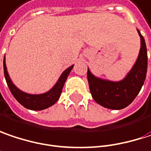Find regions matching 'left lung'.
Returning a JSON list of instances; mask_svg holds the SVG:
<instances>
[{"label":"left lung","mask_w":151,"mask_h":151,"mask_svg":"<svg viewBox=\"0 0 151 151\" xmlns=\"http://www.w3.org/2000/svg\"><path fill=\"white\" fill-rule=\"evenodd\" d=\"M140 50L137 59L130 72L119 81H111L96 77L88 68L87 78L93 99L100 105L111 110H121L132 103L139 93L146 78L148 57L143 35L138 29Z\"/></svg>","instance_id":"8db88e82"}]
</instances>
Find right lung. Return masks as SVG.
I'll use <instances>...</instances> for the list:
<instances>
[{
	"instance_id": "obj_1",
	"label": "right lung",
	"mask_w": 151,
	"mask_h": 151,
	"mask_svg": "<svg viewBox=\"0 0 151 151\" xmlns=\"http://www.w3.org/2000/svg\"><path fill=\"white\" fill-rule=\"evenodd\" d=\"M73 65H74L69 66L62 73L59 79L55 83V85L49 91L44 93H40V94H31V93H27L20 90L13 83V81L10 78V76L7 73L5 57L3 60L4 76H5L7 86L10 90V91L12 92L13 96L15 98V99L21 104V105H23L27 109L33 110V111H41V110L47 109L48 107L53 105L58 101V99L60 97L65 82L69 75L70 72L73 68Z\"/></svg>"
}]
</instances>
